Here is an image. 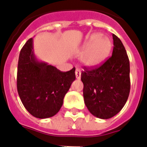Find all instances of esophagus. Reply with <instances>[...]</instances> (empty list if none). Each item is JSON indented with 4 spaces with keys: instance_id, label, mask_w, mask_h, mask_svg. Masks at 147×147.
I'll list each match as a JSON object with an SVG mask.
<instances>
[{
    "instance_id": "34e87169",
    "label": "esophagus",
    "mask_w": 147,
    "mask_h": 147,
    "mask_svg": "<svg viewBox=\"0 0 147 147\" xmlns=\"http://www.w3.org/2000/svg\"><path fill=\"white\" fill-rule=\"evenodd\" d=\"M75 74H76V77L77 80H80V78H81V71L80 70L76 69V71H75Z\"/></svg>"
}]
</instances>
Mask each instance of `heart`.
<instances>
[{"label":"heart","mask_w":147,"mask_h":147,"mask_svg":"<svg viewBox=\"0 0 147 147\" xmlns=\"http://www.w3.org/2000/svg\"><path fill=\"white\" fill-rule=\"evenodd\" d=\"M112 47V42L101 34H94L90 37L82 49V61L88 67H95L107 57Z\"/></svg>","instance_id":"obj_1"}]
</instances>
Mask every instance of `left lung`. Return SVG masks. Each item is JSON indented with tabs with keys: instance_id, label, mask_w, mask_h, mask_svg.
<instances>
[{
	"instance_id": "1",
	"label": "left lung",
	"mask_w": 147,
	"mask_h": 147,
	"mask_svg": "<svg viewBox=\"0 0 147 147\" xmlns=\"http://www.w3.org/2000/svg\"><path fill=\"white\" fill-rule=\"evenodd\" d=\"M112 56L98 67H84L81 80L86 107L102 119L113 117L127 101L130 90L129 60L120 39L113 34Z\"/></svg>"
}]
</instances>
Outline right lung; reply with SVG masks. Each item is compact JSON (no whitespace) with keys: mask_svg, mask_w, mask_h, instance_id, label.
<instances>
[{"mask_svg":"<svg viewBox=\"0 0 147 147\" xmlns=\"http://www.w3.org/2000/svg\"><path fill=\"white\" fill-rule=\"evenodd\" d=\"M75 69L63 72L39 62L34 54L33 39L30 38L20 50L17 74L18 94L27 111L38 119L57 113L76 79Z\"/></svg>","mask_w":147,"mask_h":147,"instance_id":"obj_1","label":"right lung"}]
</instances>
